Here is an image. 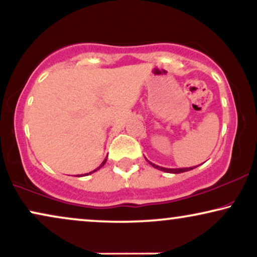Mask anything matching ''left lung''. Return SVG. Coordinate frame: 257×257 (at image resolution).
<instances>
[{"label": "left lung", "mask_w": 257, "mask_h": 257, "mask_svg": "<svg viewBox=\"0 0 257 257\" xmlns=\"http://www.w3.org/2000/svg\"><path fill=\"white\" fill-rule=\"evenodd\" d=\"M146 159V158H145ZM147 160V159H146ZM149 161V160H147ZM150 165H152L154 168H157V170L159 171H163V172H167V173H174V174H179V173H184V172H187V171H191V170H194L198 166H194V167H185V168H166V167H161V166H158V165L151 163L149 161Z\"/></svg>", "instance_id": "left-lung-1"}]
</instances>
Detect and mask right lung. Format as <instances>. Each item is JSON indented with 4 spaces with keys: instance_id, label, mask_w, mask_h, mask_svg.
Wrapping results in <instances>:
<instances>
[{
    "instance_id": "1",
    "label": "right lung",
    "mask_w": 257,
    "mask_h": 257,
    "mask_svg": "<svg viewBox=\"0 0 257 257\" xmlns=\"http://www.w3.org/2000/svg\"><path fill=\"white\" fill-rule=\"evenodd\" d=\"M106 160H107V158H106V159H104V160H103V163H101V164H100V166H99V167H97V168H96V170L91 171V172H89V173H85V174H83V175H84V177H85V175L92 174V173H93V172H96V171H98V170H99V168H100V167H103V166H104V165H105V163H106ZM80 177H82V175H80Z\"/></svg>"
}]
</instances>
